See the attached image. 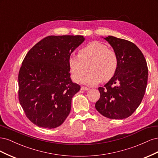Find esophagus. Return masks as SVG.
<instances>
[{
    "mask_svg": "<svg viewBox=\"0 0 158 158\" xmlns=\"http://www.w3.org/2000/svg\"><path fill=\"white\" fill-rule=\"evenodd\" d=\"M89 89V88L88 87H86V86H82V87H81V89H82V90H88Z\"/></svg>",
    "mask_w": 158,
    "mask_h": 158,
    "instance_id": "1",
    "label": "esophagus"
}]
</instances>
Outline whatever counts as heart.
<instances>
[{"label":"heart","mask_w":158,"mask_h":158,"mask_svg":"<svg viewBox=\"0 0 158 158\" xmlns=\"http://www.w3.org/2000/svg\"><path fill=\"white\" fill-rule=\"evenodd\" d=\"M118 64L116 52L99 41L89 43L78 51V56H71L69 59V70L75 82H79L89 69L82 80L87 85L97 84L103 79H111L116 73Z\"/></svg>","instance_id":"b5f03b06"}]
</instances>
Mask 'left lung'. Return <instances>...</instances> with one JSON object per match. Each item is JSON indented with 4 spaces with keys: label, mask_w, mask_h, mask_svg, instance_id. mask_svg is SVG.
<instances>
[{
    "label": "left lung",
    "mask_w": 158,
    "mask_h": 158,
    "mask_svg": "<svg viewBox=\"0 0 158 158\" xmlns=\"http://www.w3.org/2000/svg\"><path fill=\"white\" fill-rule=\"evenodd\" d=\"M109 42L118 57L115 74L103 87L95 103L98 111L112 119L128 117L140 106L147 86L148 69L145 57L133 43L113 36Z\"/></svg>",
    "instance_id": "obj_1"
}]
</instances>
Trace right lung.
Returning <instances> with one entry per match:
<instances>
[{"instance_id":"obj_1","label":"right lung","mask_w":158,"mask_h":158,"mask_svg":"<svg viewBox=\"0 0 158 158\" xmlns=\"http://www.w3.org/2000/svg\"><path fill=\"white\" fill-rule=\"evenodd\" d=\"M84 41L82 35H50L27 52L18 73V99L34 125L54 128L70 113L80 89L70 78L69 59Z\"/></svg>"}]
</instances>
